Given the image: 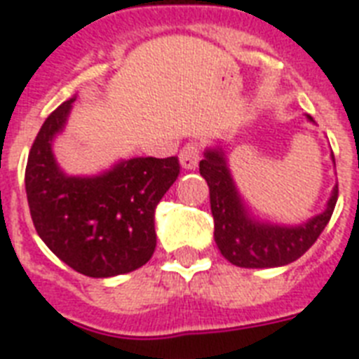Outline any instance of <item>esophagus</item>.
Segmentation results:
<instances>
[{
	"mask_svg": "<svg viewBox=\"0 0 359 359\" xmlns=\"http://www.w3.org/2000/svg\"><path fill=\"white\" fill-rule=\"evenodd\" d=\"M179 158L182 168L196 169L197 163H199V158H201V147L197 145V143H188V145L182 147Z\"/></svg>",
	"mask_w": 359,
	"mask_h": 359,
	"instance_id": "34e87169",
	"label": "esophagus"
}]
</instances>
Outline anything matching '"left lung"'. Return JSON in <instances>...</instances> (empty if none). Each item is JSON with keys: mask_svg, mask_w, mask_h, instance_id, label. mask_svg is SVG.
<instances>
[{"mask_svg": "<svg viewBox=\"0 0 359 359\" xmlns=\"http://www.w3.org/2000/svg\"><path fill=\"white\" fill-rule=\"evenodd\" d=\"M307 117L313 121L311 115ZM199 173L210 188L216 244L222 255L240 268L283 266L300 259L328 225L339 196L335 186L328 208L323 214L298 227H279L261 224L248 216L222 151L214 149L205 152V158L199 162Z\"/></svg>", "mask_w": 359, "mask_h": 359, "instance_id": "8db88e82", "label": "left lung"}]
</instances>
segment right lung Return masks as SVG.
I'll return each instance as SVG.
<instances>
[{
    "mask_svg": "<svg viewBox=\"0 0 359 359\" xmlns=\"http://www.w3.org/2000/svg\"><path fill=\"white\" fill-rule=\"evenodd\" d=\"M72 102L48 115L31 145L25 168L31 219L42 242L76 272L128 273L154 253V212L179 177V158H132L100 177H67L55 163L52 140Z\"/></svg>",
    "mask_w": 359,
    "mask_h": 359,
    "instance_id": "right-lung-1",
    "label": "right lung"
}]
</instances>
